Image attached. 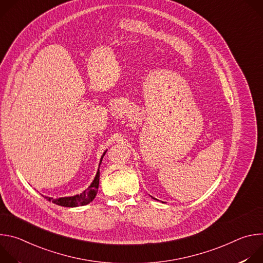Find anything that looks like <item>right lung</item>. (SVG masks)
I'll return each mask as SVG.
<instances>
[{"instance_id":"right-lung-1","label":"right lung","mask_w":263,"mask_h":263,"mask_svg":"<svg viewBox=\"0 0 263 263\" xmlns=\"http://www.w3.org/2000/svg\"><path fill=\"white\" fill-rule=\"evenodd\" d=\"M102 159H103V157L101 158V162H102ZM99 182H100V171H98V173L95 177V180L92 181V183L90 184L88 189L80 195H76L73 197H66V198H58V199H53V198H49V197H45V198L48 201H50L56 205L63 206V207L84 206V205L89 204L96 198V195H97L98 189H99Z\"/></svg>"}]
</instances>
